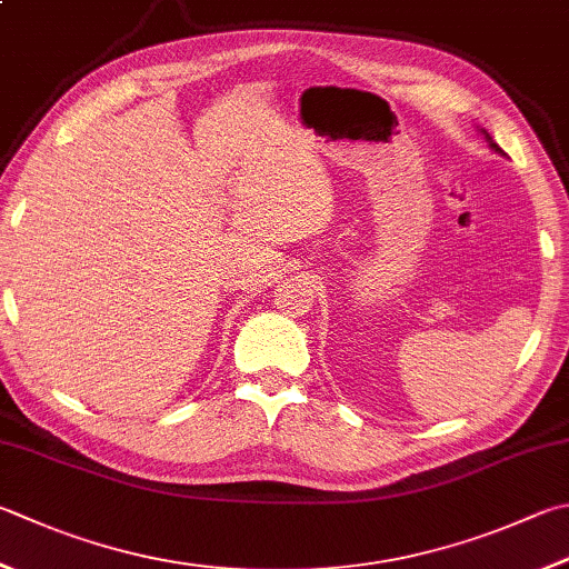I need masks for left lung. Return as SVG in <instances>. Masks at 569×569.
Masks as SVG:
<instances>
[{"instance_id":"obj_1","label":"left lung","mask_w":569,"mask_h":569,"mask_svg":"<svg viewBox=\"0 0 569 569\" xmlns=\"http://www.w3.org/2000/svg\"><path fill=\"white\" fill-rule=\"evenodd\" d=\"M490 146H492V148H496V151H500V148H498V146H496V143H492V141H490Z\"/></svg>"}]
</instances>
